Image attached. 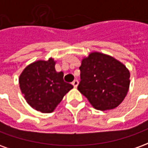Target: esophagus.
Returning a JSON list of instances; mask_svg holds the SVG:
<instances>
[{
  "instance_id": "1",
  "label": "esophagus",
  "mask_w": 148,
  "mask_h": 148,
  "mask_svg": "<svg viewBox=\"0 0 148 148\" xmlns=\"http://www.w3.org/2000/svg\"><path fill=\"white\" fill-rule=\"evenodd\" d=\"M72 85L74 86V88H77V86H78V81L77 80H74L73 82H72Z\"/></svg>"
}]
</instances>
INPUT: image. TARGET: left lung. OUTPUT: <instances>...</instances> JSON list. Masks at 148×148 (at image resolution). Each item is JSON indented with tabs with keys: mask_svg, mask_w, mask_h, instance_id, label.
Wrapping results in <instances>:
<instances>
[{
	"mask_svg": "<svg viewBox=\"0 0 148 148\" xmlns=\"http://www.w3.org/2000/svg\"><path fill=\"white\" fill-rule=\"evenodd\" d=\"M79 69L77 90L94 109H113L124 101L129 89L130 73L122 62L110 55L92 52L82 59Z\"/></svg>",
	"mask_w": 148,
	"mask_h": 148,
	"instance_id": "left-lung-1",
	"label": "left lung"
}]
</instances>
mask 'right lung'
<instances>
[{
    "mask_svg": "<svg viewBox=\"0 0 148 148\" xmlns=\"http://www.w3.org/2000/svg\"><path fill=\"white\" fill-rule=\"evenodd\" d=\"M55 61L38 60L25 67L19 77L21 93L27 104L37 111L50 113L55 110L73 86L65 82L63 72L55 71Z\"/></svg>",
    "mask_w": 148,
    "mask_h": 148,
    "instance_id": "obj_1",
    "label": "right lung"
}]
</instances>
